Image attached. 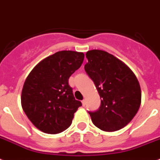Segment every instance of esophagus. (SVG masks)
Here are the masks:
<instances>
[{"label": "esophagus", "instance_id": "1", "mask_svg": "<svg viewBox=\"0 0 160 160\" xmlns=\"http://www.w3.org/2000/svg\"><path fill=\"white\" fill-rule=\"evenodd\" d=\"M85 104H86L85 100H82V105H83V106H85Z\"/></svg>", "mask_w": 160, "mask_h": 160}]
</instances>
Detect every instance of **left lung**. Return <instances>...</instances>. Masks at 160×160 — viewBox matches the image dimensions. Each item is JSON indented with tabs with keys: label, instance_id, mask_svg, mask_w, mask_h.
Segmentation results:
<instances>
[{
	"label": "left lung",
	"instance_id": "left-lung-1",
	"mask_svg": "<svg viewBox=\"0 0 160 160\" xmlns=\"http://www.w3.org/2000/svg\"><path fill=\"white\" fill-rule=\"evenodd\" d=\"M84 69L101 99L100 108L88 112L95 126L115 132L128 124L140 107L141 89L136 75L123 61L102 50L86 53Z\"/></svg>",
	"mask_w": 160,
	"mask_h": 160
}]
</instances>
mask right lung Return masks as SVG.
Returning <instances> with one entry per match:
<instances>
[{
	"label": "right lung",
	"mask_w": 160,
	"mask_h": 160,
	"mask_svg": "<svg viewBox=\"0 0 160 160\" xmlns=\"http://www.w3.org/2000/svg\"><path fill=\"white\" fill-rule=\"evenodd\" d=\"M83 52L60 51L37 64L24 81L21 106L32 124L48 134L69 128L82 105L68 84L72 74L81 66Z\"/></svg>",
	"instance_id": "obj_1"
}]
</instances>
